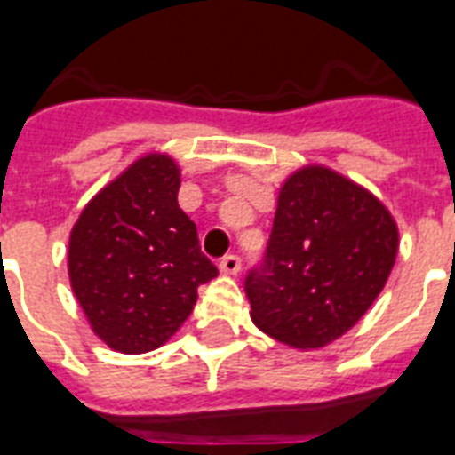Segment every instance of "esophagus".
<instances>
[{"label":"esophagus","mask_w":455,"mask_h":455,"mask_svg":"<svg viewBox=\"0 0 455 455\" xmlns=\"http://www.w3.org/2000/svg\"><path fill=\"white\" fill-rule=\"evenodd\" d=\"M220 269L221 274H238L241 272V258L234 255V252H231V255H224L220 262Z\"/></svg>","instance_id":"34e87169"}]
</instances>
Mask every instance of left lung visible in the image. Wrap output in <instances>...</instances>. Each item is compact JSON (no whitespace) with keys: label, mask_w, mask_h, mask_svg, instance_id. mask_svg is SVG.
<instances>
[{"label":"left lung","mask_w":455,"mask_h":455,"mask_svg":"<svg viewBox=\"0 0 455 455\" xmlns=\"http://www.w3.org/2000/svg\"><path fill=\"white\" fill-rule=\"evenodd\" d=\"M396 252V221L370 190L303 166L279 190L265 259L245 276L252 322L293 348H322L370 310Z\"/></svg>","instance_id":"obj_1"}]
</instances>
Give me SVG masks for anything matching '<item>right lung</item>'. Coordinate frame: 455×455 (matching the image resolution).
I'll use <instances>...</instances> for the list:
<instances>
[{
	"label": "right lung",
	"instance_id": "obj_1",
	"mask_svg": "<svg viewBox=\"0 0 455 455\" xmlns=\"http://www.w3.org/2000/svg\"><path fill=\"white\" fill-rule=\"evenodd\" d=\"M179 164L150 152L107 183L71 228V289L114 351L159 348L188 320L197 286L217 276L179 207Z\"/></svg>",
	"mask_w": 455,
	"mask_h": 455
}]
</instances>
